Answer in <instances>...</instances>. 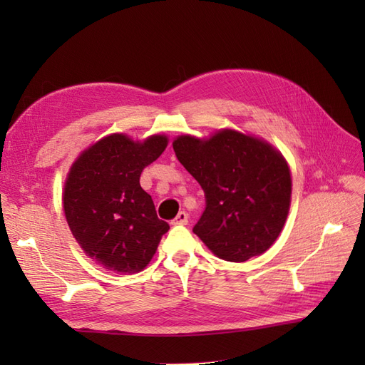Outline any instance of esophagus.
I'll list each match as a JSON object with an SVG mask.
<instances>
[{
  "instance_id": "esophagus-1",
  "label": "esophagus",
  "mask_w": 365,
  "mask_h": 365,
  "mask_svg": "<svg viewBox=\"0 0 365 365\" xmlns=\"http://www.w3.org/2000/svg\"><path fill=\"white\" fill-rule=\"evenodd\" d=\"M173 224L174 226H185V224H188V213L187 212H178V215L175 216V218L173 220Z\"/></svg>"
}]
</instances>
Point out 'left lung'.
<instances>
[{"mask_svg":"<svg viewBox=\"0 0 365 365\" xmlns=\"http://www.w3.org/2000/svg\"><path fill=\"white\" fill-rule=\"evenodd\" d=\"M173 147L204 190L205 210L192 232L227 262L265 252L281 234L290 207L292 178L282 155L232 130L207 141L180 136Z\"/></svg>","mask_w":365,"mask_h":365,"instance_id":"left-lung-1","label":"left lung"}]
</instances>
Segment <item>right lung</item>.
<instances>
[{
  "label": "right lung",
  "instance_id": "obj_1",
  "mask_svg": "<svg viewBox=\"0 0 365 365\" xmlns=\"http://www.w3.org/2000/svg\"><path fill=\"white\" fill-rule=\"evenodd\" d=\"M166 145L161 135L144 143L111 135L84 152L68 173L64 188L68 227L83 251L106 269L141 271L169 230L139 185L143 169Z\"/></svg>",
  "mask_w": 365,
  "mask_h": 365
}]
</instances>
